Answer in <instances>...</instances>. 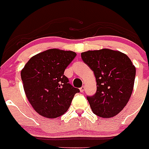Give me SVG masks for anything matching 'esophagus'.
<instances>
[{
    "mask_svg": "<svg viewBox=\"0 0 149 149\" xmlns=\"http://www.w3.org/2000/svg\"><path fill=\"white\" fill-rule=\"evenodd\" d=\"M84 89H85V87H84V86H82V87L80 88V92H81V93H83V92L84 91Z\"/></svg>",
    "mask_w": 149,
    "mask_h": 149,
    "instance_id": "esophagus-1",
    "label": "esophagus"
}]
</instances>
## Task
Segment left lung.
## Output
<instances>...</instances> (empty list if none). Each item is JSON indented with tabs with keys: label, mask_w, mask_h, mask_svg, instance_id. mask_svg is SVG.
<instances>
[{
	"label": "left lung",
	"mask_w": 149,
	"mask_h": 149,
	"mask_svg": "<svg viewBox=\"0 0 149 149\" xmlns=\"http://www.w3.org/2000/svg\"><path fill=\"white\" fill-rule=\"evenodd\" d=\"M81 55L96 79V93L87 97L92 111L104 118L115 116L132 93L135 66L127 55L109 48L87 51Z\"/></svg>",
	"instance_id": "8db88e82"
}]
</instances>
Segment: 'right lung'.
Listing matches in <instances>:
<instances>
[{"instance_id": "add662e5", "label": "right lung", "mask_w": 149, "mask_h": 149, "mask_svg": "<svg viewBox=\"0 0 149 149\" xmlns=\"http://www.w3.org/2000/svg\"><path fill=\"white\" fill-rule=\"evenodd\" d=\"M76 54L51 48L31 58L21 70L23 89L33 109L41 116L56 118L68 111L79 90L68 83L64 72Z\"/></svg>"}]
</instances>
